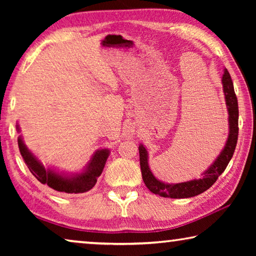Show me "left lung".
Segmentation results:
<instances>
[{"label": "left lung", "mask_w": 256, "mask_h": 256, "mask_svg": "<svg viewBox=\"0 0 256 256\" xmlns=\"http://www.w3.org/2000/svg\"><path fill=\"white\" fill-rule=\"evenodd\" d=\"M222 81L224 94V100H226V106L229 115V133L226 144H224L222 152L216 157L214 164L206 172H203L202 178L183 182V183L168 184L156 178L152 172H151L148 164V151H146L144 144H140L138 146V154H140V167L142 178H144V184L149 188L150 192L158 194L160 196L172 198H186L196 196L211 188L214 184V182L218 180V177L226 170L237 144L238 102L235 90H234L232 78L229 72L227 71V68L224 70Z\"/></svg>", "instance_id": "8db88e82"}]
</instances>
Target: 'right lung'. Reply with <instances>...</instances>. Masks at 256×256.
<instances>
[{
	"label": "right lung",
	"mask_w": 256,
	"mask_h": 256,
	"mask_svg": "<svg viewBox=\"0 0 256 256\" xmlns=\"http://www.w3.org/2000/svg\"><path fill=\"white\" fill-rule=\"evenodd\" d=\"M16 130L20 132L19 125H16ZM18 146L20 154L22 156L29 170L42 184L48 185L58 192L63 193H84L92 190L94 184L97 183V178L102 175L107 162L110 150L100 149L97 150L92 154V159L86 164L84 170L76 174H66V172H58L52 168H46L38 158L30 151L27 146L24 144L22 136L18 138Z\"/></svg>",
	"instance_id": "obj_1"
}]
</instances>
